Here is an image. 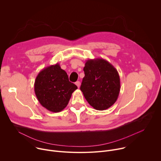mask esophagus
I'll return each mask as SVG.
<instances>
[{
	"label": "esophagus",
	"instance_id": "34e87169",
	"mask_svg": "<svg viewBox=\"0 0 161 161\" xmlns=\"http://www.w3.org/2000/svg\"><path fill=\"white\" fill-rule=\"evenodd\" d=\"M75 84H76V86L79 88V87L80 86V84H81V83H80V82L78 81H76V82L75 83Z\"/></svg>",
	"mask_w": 161,
	"mask_h": 161
}]
</instances>
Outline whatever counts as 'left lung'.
<instances>
[{"instance_id":"8db88e82","label":"left lung","mask_w":161,"mask_h":161,"mask_svg":"<svg viewBox=\"0 0 161 161\" xmlns=\"http://www.w3.org/2000/svg\"><path fill=\"white\" fill-rule=\"evenodd\" d=\"M85 77L80 90L90 106L97 110H105L114 104L120 90L119 73L103 58L86 60L83 68Z\"/></svg>"}]
</instances>
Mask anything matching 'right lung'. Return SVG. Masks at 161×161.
<instances>
[{"mask_svg":"<svg viewBox=\"0 0 161 161\" xmlns=\"http://www.w3.org/2000/svg\"><path fill=\"white\" fill-rule=\"evenodd\" d=\"M77 86L69 81L66 72L57 63L44 68L34 83L36 96L40 104L48 110L57 113L68 104Z\"/></svg>","mask_w":161,"mask_h":161,"instance_id":"right-lung-1","label":"right lung"}]
</instances>
